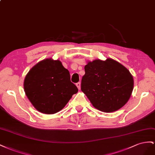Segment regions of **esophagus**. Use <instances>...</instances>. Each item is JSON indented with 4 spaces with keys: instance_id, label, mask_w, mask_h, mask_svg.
<instances>
[{
    "instance_id": "34e87169",
    "label": "esophagus",
    "mask_w": 155,
    "mask_h": 155,
    "mask_svg": "<svg viewBox=\"0 0 155 155\" xmlns=\"http://www.w3.org/2000/svg\"><path fill=\"white\" fill-rule=\"evenodd\" d=\"M76 86H77V87H78V90L81 89V83H80V82L77 83V84H76Z\"/></svg>"
}]
</instances>
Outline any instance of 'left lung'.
Wrapping results in <instances>:
<instances>
[{"label": "left lung", "mask_w": 155, "mask_h": 155, "mask_svg": "<svg viewBox=\"0 0 155 155\" xmlns=\"http://www.w3.org/2000/svg\"><path fill=\"white\" fill-rule=\"evenodd\" d=\"M81 90L97 110L113 112L129 100L133 77L124 65L112 58L88 61L84 67Z\"/></svg>", "instance_id": "8db88e82"}]
</instances>
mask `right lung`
Listing matches in <instances>:
<instances>
[{"instance_id":"right-lung-1","label":"right lung","mask_w":155,"mask_h":155,"mask_svg":"<svg viewBox=\"0 0 155 155\" xmlns=\"http://www.w3.org/2000/svg\"><path fill=\"white\" fill-rule=\"evenodd\" d=\"M24 90L39 112L53 114L62 110L78 88L71 82L69 71L59 60L39 61L30 69L24 81Z\"/></svg>"}]
</instances>
